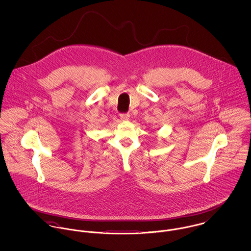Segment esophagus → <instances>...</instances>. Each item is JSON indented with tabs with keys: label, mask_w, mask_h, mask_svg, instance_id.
I'll use <instances>...</instances> for the list:
<instances>
[{
	"label": "esophagus",
	"mask_w": 251,
	"mask_h": 251,
	"mask_svg": "<svg viewBox=\"0 0 251 251\" xmlns=\"http://www.w3.org/2000/svg\"><path fill=\"white\" fill-rule=\"evenodd\" d=\"M120 118L122 121H127L129 119V114L128 113H121Z\"/></svg>",
	"instance_id": "34e87169"
}]
</instances>
